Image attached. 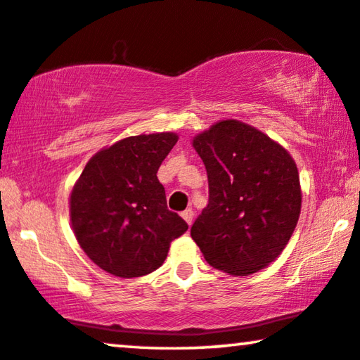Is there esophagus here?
Listing matches in <instances>:
<instances>
[{"instance_id":"obj_1","label":"esophagus","mask_w":360,"mask_h":360,"mask_svg":"<svg viewBox=\"0 0 360 360\" xmlns=\"http://www.w3.org/2000/svg\"><path fill=\"white\" fill-rule=\"evenodd\" d=\"M181 217L186 220L187 225H191V224H192V219H194V212H192V209H186V210L181 214Z\"/></svg>"}]
</instances>
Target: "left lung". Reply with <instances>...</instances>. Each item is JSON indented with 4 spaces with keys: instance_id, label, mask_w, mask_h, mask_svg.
<instances>
[{
    "instance_id": "8db88e82",
    "label": "left lung",
    "mask_w": 360,
    "mask_h": 360,
    "mask_svg": "<svg viewBox=\"0 0 360 360\" xmlns=\"http://www.w3.org/2000/svg\"><path fill=\"white\" fill-rule=\"evenodd\" d=\"M209 178V204L191 229L205 261L243 277L277 259L302 209L297 165L282 145L241 120L192 139Z\"/></svg>"
}]
</instances>
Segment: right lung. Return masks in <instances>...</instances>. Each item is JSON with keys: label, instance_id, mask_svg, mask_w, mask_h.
I'll return each mask as SVG.
<instances>
[{"label": "right lung", "instance_id": "obj_1", "mask_svg": "<svg viewBox=\"0 0 360 360\" xmlns=\"http://www.w3.org/2000/svg\"><path fill=\"white\" fill-rule=\"evenodd\" d=\"M179 136L135 135L99 150L75 182L70 220L86 256L115 277L146 276L168 256L187 224L168 210L156 178Z\"/></svg>", "mask_w": 360, "mask_h": 360}]
</instances>
